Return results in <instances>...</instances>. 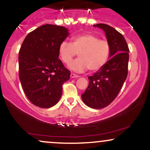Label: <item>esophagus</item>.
<instances>
[{
  "mask_svg": "<svg viewBox=\"0 0 150 150\" xmlns=\"http://www.w3.org/2000/svg\"><path fill=\"white\" fill-rule=\"evenodd\" d=\"M70 77H71V78H77V77H80V76L76 75V74L71 73V74H70Z\"/></svg>",
  "mask_w": 150,
  "mask_h": 150,
  "instance_id": "esophagus-1",
  "label": "esophagus"
}]
</instances>
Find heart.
Here are the masks:
<instances>
[{"instance_id": "b5f03b06", "label": "heart", "mask_w": 150, "mask_h": 150, "mask_svg": "<svg viewBox=\"0 0 150 150\" xmlns=\"http://www.w3.org/2000/svg\"><path fill=\"white\" fill-rule=\"evenodd\" d=\"M79 58L69 65L71 70L82 72L89 69L95 72L108 62L110 54V46L107 40L98 36L85 33L72 38L71 42L63 41L59 46V54L63 62L69 64L77 55Z\"/></svg>"}]
</instances>
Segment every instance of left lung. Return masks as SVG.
Listing matches in <instances>:
<instances>
[{"instance_id":"8db88e82","label":"left lung","mask_w":150,"mask_h":150,"mask_svg":"<svg viewBox=\"0 0 150 150\" xmlns=\"http://www.w3.org/2000/svg\"><path fill=\"white\" fill-rule=\"evenodd\" d=\"M93 26L104 31L110 46V54L103 67L88 77L89 84L82 99L88 107L101 109L115 100L127 79L129 50L124 36L114 28L105 23Z\"/></svg>"}]
</instances>
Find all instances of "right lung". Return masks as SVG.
Segmentation results:
<instances>
[{
	"label": "right lung",
	"mask_w": 150,
	"mask_h": 150,
	"mask_svg": "<svg viewBox=\"0 0 150 150\" xmlns=\"http://www.w3.org/2000/svg\"><path fill=\"white\" fill-rule=\"evenodd\" d=\"M69 35L68 28L45 24L26 35L19 53V80L27 98L42 108L60 100L62 85L70 72L59 59V46Z\"/></svg>",
	"instance_id": "1"
}]
</instances>
